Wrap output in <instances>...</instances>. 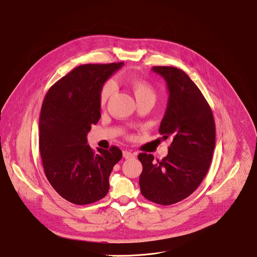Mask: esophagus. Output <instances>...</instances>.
Masks as SVG:
<instances>
[{
    "label": "esophagus",
    "mask_w": 257,
    "mask_h": 257,
    "mask_svg": "<svg viewBox=\"0 0 257 257\" xmlns=\"http://www.w3.org/2000/svg\"><path fill=\"white\" fill-rule=\"evenodd\" d=\"M136 157V154L135 153H131L130 151H123V158H126V159H129V158H135Z\"/></svg>",
    "instance_id": "1"
}]
</instances>
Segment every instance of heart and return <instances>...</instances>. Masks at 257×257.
Here are the masks:
<instances>
[{"mask_svg": "<svg viewBox=\"0 0 257 257\" xmlns=\"http://www.w3.org/2000/svg\"><path fill=\"white\" fill-rule=\"evenodd\" d=\"M131 87L136 99H141L144 97L155 98V91L153 87L145 81L134 80L131 83ZM114 90H115V83L112 80H108L103 84L99 93V101L101 104H104L108 100L110 96L113 94Z\"/></svg>", "mask_w": 257, "mask_h": 257, "instance_id": "1", "label": "heart"}]
</instances>
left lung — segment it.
Instances as JSON below:
<instances>
[{
	"instance_id": "obj_1",
	"label": "left lung",
	"mask_w": 257,
	"mask_h": 257,
	"mask_svg": "<svg viewBox=\"0 0 257 257\" xmlns=\"http://www.w3.org/2000/svg\"><path fill=\"white\" fill-rule=\"evenodd\" d=\"M165 80L169 93L159 126L162 138H170L168 155L154 161L153 155L140 154L142 195L158 204L170 205L192 195L205 177L215 148V123L200 90L181 69L154 66Z\"/></svg>"
}]
</instances>
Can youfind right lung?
<instances>
[{
    "instance_id": "1",
    "label": "right lung",
    "mask_w": 257,
    "mask_h": 257,
    "mask_svg": "<svg viewBox=\"0 0 257 257\" xmlns=\"http://www.w3.org/2000/svg\"><path fill=\"white\" fill-rule=\"evenodd\" d=\"M123 62L83 64L55 83L43 100L39 149L45 175L66 200L90 204L104 198L108 178L122 158L117 147L94 152L87 145L91 126L100 118L99 93Z\"/></svg>"
}]
</instances>
